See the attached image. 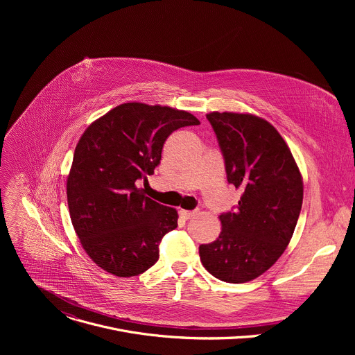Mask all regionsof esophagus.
I'll list each match as a JSON object with an SVG mask.
<instances>
[{
    "label": "esophagus",
    "instance_id": "obj_1",
    "mask_svg": "<svg viewBox=\"0 0 355 355\" xmlns=\"http://www.w3.org/2000/svg\"><path fill=\"white\" fill-rule=\"evenodd\" d=\"M196 214V211H185V209H180V215L184 218V219H191L193 218Z\"/></svg>",
    "mask_w": 355,
    "mask_h": 355
}]
</instances>
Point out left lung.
I'll list each match as a JSON object with an SVG mask.
<instances>
[{
    "instance_id": "obj_1",
    "label": "left lung",
    "mask_w": 355,
    "mask_h": 355,
    "mask_svg": "<svg viewBox=\"0 0 355 355\" xmlns=\"http://www.w3.org/2000/svg\"><path fill=\"white\" fill-rule=\"evenodd\" d=\"M227 182L241 189L234 211L219 216L222 232L199 245L204 267L218 279L241 284L264 274L291 241L303 200L295 159L278 130L250 114L211 112Z\"/></svg>"
}]
</instances>
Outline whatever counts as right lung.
I'll return each instance as SVG.
<instances>
[{"label":"right lung","instance_id":"obj_1","mask_svg":"<svg viewBox=\"0 0 355 355\" xmlns=\"http://www.w3.org/2000/svg\"><path fill=\"white\" fill-rule=\"evenodd\" d=\"M199 125L185 111L128 103L92 122L77 143L67 178L71 223L89 259L116 277H135L159 260L174 230V208L144 196L137 181L155 173L167 137Z\"/></svg>","mask_w":355,"mask_h":355}]
</instances>
